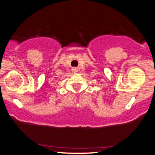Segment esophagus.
I'll return each mask as SVG.
<instances>
[{"mask_svg": "<svg viewBox=\"0 0 155 155\" xmlns=\"http://www.w3.org/2000/svg\"><path fill=\"white\" fill-rule=\"evenodd\" d=\"M77 68H72V71L74 72V73H76V72H77Z\"/></svg>", "mask_w": 155, "mask_h": 155, "instance_id": "34e87169", "label": "esophagus"}]
</instances>
